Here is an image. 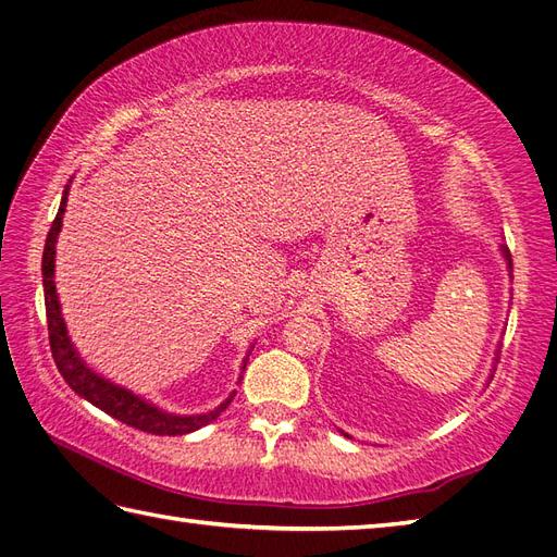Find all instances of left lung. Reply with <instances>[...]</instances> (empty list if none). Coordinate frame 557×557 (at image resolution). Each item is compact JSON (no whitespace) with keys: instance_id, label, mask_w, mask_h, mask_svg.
<instances>
[{"instance_id":"1","label":"left lung","mask_w":557,"mask_h":557,"mask_svg":"<svg viewBox=\"0 0 557 557\" xmlns=\"http://www.w3.org/2000/svg\"><path fill=\"white\" fill-rule=\"evenodd\" d=\"M500 253H503V258H506V265H508V273H510V280H512V258H510V251H508V247L506 244H500ZM498 351H500V344H498V348H496V354H494V368H491V374H488V382L494 380V372H496V363H498ZM344 436H348L346 432H342ZM351 438V436H348Z\"/></svg>"}]
</instances>
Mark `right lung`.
<instances>
[{
	"instance_id": "1",
	"label": "right lung",
	"mask_w": 557,
	"mask_h": 557,
	"mask_svg": "<svg viewBox=\"0 0 557 557\" xmlns=\"http://www.w3.org/2000/svg\"><path fill=\"white\" fill-rule=\"evenodd\" d=\"M69 189H71V183L66 185V189H63L59 213L54 218V223H51V230H49L47 242H45V253H42V284H45L49 346H51V356H54V363L61 372V377L66 380V384L77 396H83L85 400H89V404L107 412V416L135 426V430H141L147 434H159V436H183V434L201 430V426L213 422L220 412H223L232 404V398H235L237 392H232L223 400V404L209 412H197V416H177V412H168L159 406H153L151 400H147L145 396H139L131 389H125V386L107 380L103 374L89 368L81 358V354L75 351V346L69 337L66 322H63V315H61V304H59V294H57V284H54L57 239H59V232L63 225V213H66ZM251 348H249V354H251ZM249 354H247V358H244L242 372L249 363ZM237 382H242V374Z\"/></svg>"
}]
</instances>
